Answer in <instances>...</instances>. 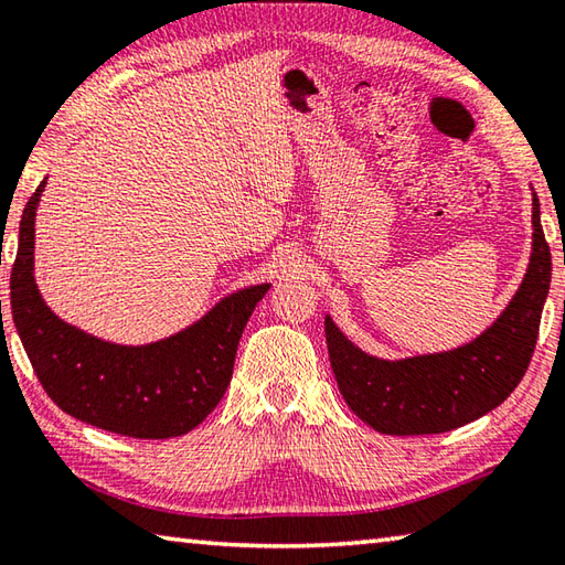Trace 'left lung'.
<instances>
[{"label": "left lung", "mask_w": 565, "mask_h": 565, "mask_svg": "<svg viewBox=\"0 0 565 565\" xmlns=\"http://www.w3.org/2000/svg\"><path fill=\"white\" fill-rule=\"evenodd\" d=\"M532 262L512 303L468 345L386 362L370 358L326 318L330 367L340 394L364 424L386 436L446 434L492 412L532 362L551 284V249L534 193Z\"/></svg>", "instance_id": "left-lung-1"}]
</instances>
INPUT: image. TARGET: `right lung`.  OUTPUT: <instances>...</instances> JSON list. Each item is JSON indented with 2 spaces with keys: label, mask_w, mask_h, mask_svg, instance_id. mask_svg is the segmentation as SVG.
<instances>
[{
  "label": "right lung",
  "mask_w": 565,
  "mask_h": 565,
  "mask_svg": "<svg viewBox=\"0 0 565 565\" xmlns=\"http://www.w3.org/2000/svg\"><path fill=\"white\" fill-rule=\"evenodd\" d=\"M41 181L21 215L11 267V316L43 390L65 414L129 438H175L193 430L223 399L237 345L269 284L220 301L183 333L125 348L53 316L33 281V220Z\"/></svg>",
  "instance_id": "obj_1"
}]
</instances>
